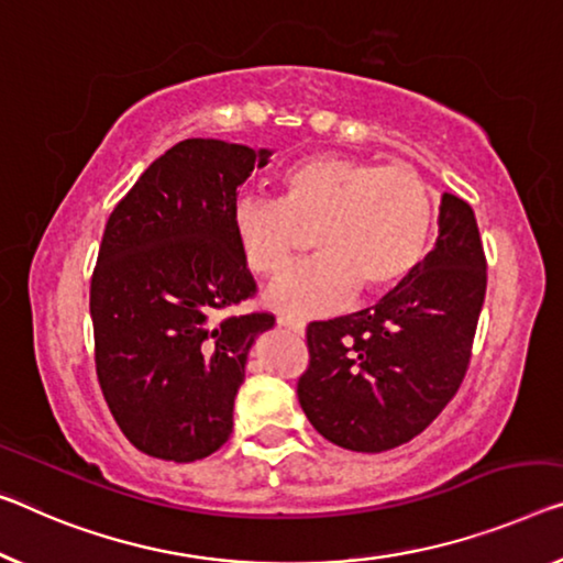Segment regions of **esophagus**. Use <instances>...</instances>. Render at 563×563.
<instances>
[{"label":"esophagus","mask_w":563,"mask_h":563,"mask_svg":"<svg viewBox=\"0 0 563 563\" xmlns=\"http://www.w3.org/2000/svg\"><path fill=\"white\" fill-rule=\"evenodd\" d=\"M279 327H284V330H289L294 334H305V322H299V319L279 317Z\"/></svg>","instance_id":"1"}]
</instances>
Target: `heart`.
I'll use <instances>...</instances> for the list:
<instances>
[{
  "label": "heart",
  "mask_w": 563,
  "mask_h": 563,
  "mask_svg": "<svg viewBox=\"0 0 563 563\" xmlns=\"http://www.w3.org/2000/svg\"><path fill=\"white\" fill-rule=\"evenodd\" d=\"M279 201L241 196L231 229L244 264L258 276L287 269L314 231L319 258L279 276L266 301L291 317L330 314L357 287L377 297L408 279L426 258L435 198L410 166L350 155H309L279 176Z\"/></svg>",
  "instance_id": "b5f03b06"
}]
</instances>
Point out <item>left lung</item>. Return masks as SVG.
Masks as SVG:
<instances>
[{
	"instance_id": "left-lung-1",
	"label": "left lung",
	"mask_w": 563,
	"mask_h": 563,
	"mask_svg": "<svg viewBox=\"0 0 563 563\" xmlns=\"http://www.w3.org/2000/svg\"><path fill=\"white\" fill-rule=\"evenodd\" d=\"M486 297L475 213L443 194L435 249L375 307L307 327L301 410L319 435L383 453L420 435L461 387Z\"/></svg>"
}]
</instances>
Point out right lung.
<instances>
[{
	"label": "right lung",
	"instance_id": "right-lung-1",
	"mask_svg": "<svg viewBox=\"0 0 563 563\" xmlns=\"http://www.w3.org/2000/svg\"><path fill=\"white\" fill-rule=\"evenodd\" d=\"M272 151L188 137L155 158L102 233L90 282L95 369L145 455L191 463L227 443L266 311L227 317L256 282L231 229L236 188Z\"/></svg>",
	"mask_w": 563,
	"mask_h": 563
}]
</instances>
